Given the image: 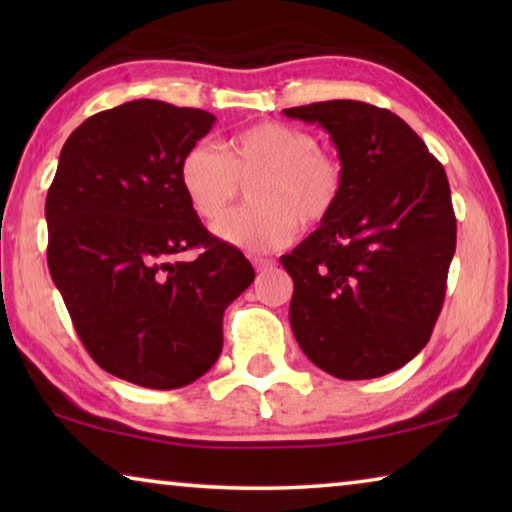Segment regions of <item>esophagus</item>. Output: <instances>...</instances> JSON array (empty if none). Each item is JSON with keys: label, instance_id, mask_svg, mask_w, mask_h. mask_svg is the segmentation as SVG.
Returning a JSON list of instances; mask_svg holds the SVG:
<instances>
[{"label": "esophagus", "instance_id": "esophagus-1", "mask_svg": "<svg viewBox=\"0 0 512 512\" xmlns=\"http://www.w3.org/2000/svg\"><path fill=\"white\" fill-rule=\"evenodd\" d=\"M273 266H275L273 259H255V268H257V273H266V271H271Z\"/></svg>", "mask_w": 512, "mask_h": 512}]
</instances>
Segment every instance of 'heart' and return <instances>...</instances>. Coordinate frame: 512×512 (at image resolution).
Listing matches in <instances>:
<instances>
[{
    "mask_svg": "<svg viewBox=\"0 0 512 512\" xmlns=\"http://www.w3.org/2000/svg\"><path fill=\"white\" fill-rule=\"evenodd\" d=\"M180 187L192 210L214 223L250 184L254 203L216 223L225 244L246 253H268L291 244L298 225L318 230L339 210L345 169L320 149L314 133L282 121H259L232 137L225 153L198 142L180 160Z\"/></svg>",
    "mask_w": 512,
    "mask_h": 512,
    "instance_id": "obj_1",
    "label": "heart"
}]
</instances>
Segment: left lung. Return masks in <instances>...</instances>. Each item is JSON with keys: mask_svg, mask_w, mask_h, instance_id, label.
I'll return each mask as SVG.
<instances>
[{"mask_svg": "<svg viewBox=\"0 0 512 512\" xmlns=\"http://www.w3.org/2000/svg\"><path fill=\"white\" fill-rule=\"evenodd\" d=\"M284 115L323 126L345 169L339 210L280 257L291 329L329 375H388L429 343L443 309L456 250L447 173L386 108L336 99Z\"/></svg>", "mask_w": 512, "mask_h": 512, "instance_id": "obj_1", "label": "left lung"}]
</instances>
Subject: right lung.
Returning a JSON list of instances; mask_svg holds the SVG:
<instances>
[{
  "label": "right lung",
  "mask_w": 512,
  "mask_h": 512,
  "mask_svg": "<svg viewBox=\"0 0 512 512\" xmlns=\"http://www.w3.org/2000/svg\"><path fill=\"white\" fill-rule=\"evenodd\" d=\"M214 119L153 99L97 112L67 137L47 192V264L76 334L103 370L155 391L214 366L223 311L255 280L180 187ZM185 249L199 257L180 263Z\"/></svg>",
  "instance_id": "1"
}]
</instances>
